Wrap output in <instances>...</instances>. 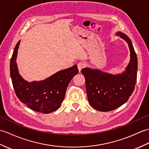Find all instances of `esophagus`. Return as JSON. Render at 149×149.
I'll list each match as a JSON object with an SVG mask.
<instances>
[{"label":"esophagus","mask_w":149,"mask_h":149,"mask_svg":"<svg viewBox=\"0 0 149 149\" xmlns=\"http://www.w3.org/2000/svg\"><path fill=\"white\" fill-rule=\"evenodd\" d=\"M77 65H78V69L79 70V72H80L81 69L85 67V64L84 63V62H79Z\"/></svg>","instance_id":"obj_1"}]
</instances>
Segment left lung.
I'll return each mask as SVG.
<instances>
[{
    "label": "left lung",
    "instance_id": "obj_1",
    "mask_svg": "<svg viewBox=\"0 0 149 149\" xmlns=\"http://www.w3.org/2000/svg\"><path fill=\"white\" fill-rule=\"evenodd\" d=\"M116 35L127 42L130 50V61L125 71L117 74L89 68L81 71L85 78L89 104L95 110L101 111L113 110L127 102L136 82L138 60L133 44L124 33L117 32Z\"/></svg>",
    "mask_w": 149,
    "mask_h": 149
}]
</instances>
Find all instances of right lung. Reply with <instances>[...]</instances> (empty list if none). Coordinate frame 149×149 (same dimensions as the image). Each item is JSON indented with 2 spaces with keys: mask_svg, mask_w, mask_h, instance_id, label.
<instances>
[{
  "mask_svg": "<svg viewBox=\"0 0 149 149\" xmlns=\"http://www.w3.org/2000/svg\"><path fill=\"white\" fill-rule=\"evenodd\" d=\"M19 41L10 61V75L16 96L30 109L42 113L55 111L61 107L71 79L78 73L77 65L59 71L44 80L29 82L19 74L16 64Z\"/></svg>",
  "mask_w": 149,
  "mask_h": 149,
  "instance_id": "add662e5",
  "label": "right lung"
}]
</instances>
